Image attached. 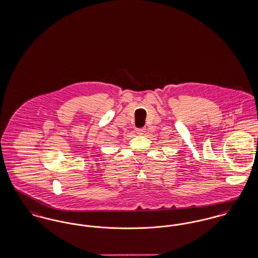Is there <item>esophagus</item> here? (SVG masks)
Segmentation results:
<instances>
[{
    "label": "esophagus",
    "mask_w": 258,
    "mask_h": 258,
    "mask_svg": "<svg viewBox=\"0 0 258 258\" xmlns=\"http://www.w3.org/2000/svg\"><path fill=\"white\" fill-rule=\"evenodd\" d=\"M136 132L138 135H144L145 132H146V129L142 128V129H136Z\"/></svg>",
    "instance_id": "esophagus-1"
}]
</instances>
